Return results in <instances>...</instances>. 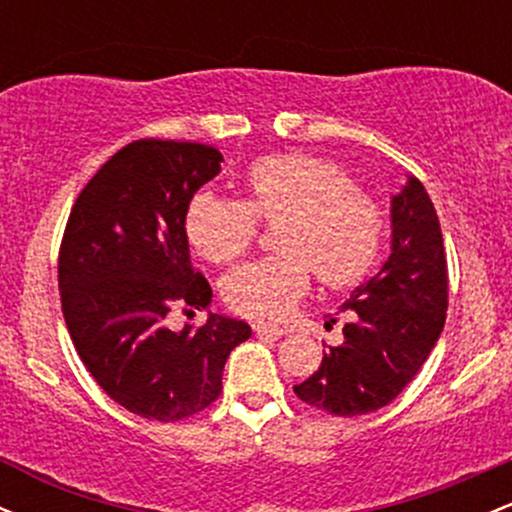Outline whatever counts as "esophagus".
I'll use <instances>...</instances> for the list:
<instances>
[{"label":"esophagus","mask_w":512,"mask_h":512,"mask_svg":"<svg viewBox=\"0 0 512 512\" xmlns=\"http://www.w3.org/2000/svg\"><path fill=\"white\" fill-rule=\"evenodd\" d=\"M255 334L264 339H279L281 334H284V330H279V327H269V325H255Z\"/></svg>","instance_id":"obj_1"}]
</instances>
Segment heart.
Instances as JSON below:
<instances>
[{"label": "heart", "instance_id": "b5f03b06", "mask_svg": "<svg viewBox=\"0 0 512 512\" xmlns=\"http://www.w3.org/2000/svg\"><path fill=\"white\" fill-rule=\"evenodd\" d=\"M257 219L279 223V255L243 264L223 281V301L252 320H281L308 293L310 269L330 289L356 284L373 267L383 240V209L337 163L313 154L255 161L245 197L197 192L185 233L204 260H238L257 236Z\"/></svg>", "mask_w": 512, "mask_h": 512}]
</instances>
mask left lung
I'll list each match as a JSON object with an SVG mask.
<instances>
[{
	"instance_id": "obj_1",
	"label": "left lung",
	"mask_w": 512,
	"mask_h": 512,
	"mask_svg": "<svg viewBox=\"0 0 512 512\" xmlns=\"http://www.w3.org/2000/svg\"><path fill=\"white\" fill-rule=\"evenodd\" d=\"M390 219V257L342 305L351 310L344 342L330 346L320 368L293 387L305 404L332 416L368 414L390 404L414 380L443 332V233L436 207L414 175L392 195Z\"/></svg>"
}]
</instances>
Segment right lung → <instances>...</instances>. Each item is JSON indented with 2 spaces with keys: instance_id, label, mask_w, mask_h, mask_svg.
<instances>
[{
  "instance_id": "obj_1",
  "label": "right lung",
  "mask_w": 512,
  "mask_h": 512,
  "mask_svg": "<svg viewBox=\"0 0 512 512\" xmlns=\"http://www.w3.org/2000/svg\"><path fill=\"white\" fill-rule=\"evenodd\" d=\"M221 161L209 144H127L88 180L64 228L57 274L76 354L105 395L163 424L219 399L228 354L252 334L216 313L199 330L166 325L173 305L211 303L190 264L185 211Z\"/></svg>"
}]
</instances>
